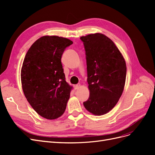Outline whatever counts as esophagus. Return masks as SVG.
I'll return each instance as SVG.
<instances>
[{
	"mask_svg": "<svg viewBox=\"0 0 155 155\" xmlns=\"http://www.w3.org/2000/svg\"><path fill=\"white\" fill-rule=\"evenodd\" d=\"M80 87H81L80 84H78V85H76L74 86V88L76 89V90H78V89H79V88H80Z\"/></svg>",
	"mask_w": 155,
	"mask_h": 155,
	"instance_id": "34e87169",
	"label": "esophagus"
}]
</instances>
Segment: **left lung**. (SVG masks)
Wrapping results in <instances>:
<instances>
[{
    "label": "left lung",
    "instance_id": "1",
    "mask_svg": "<svg viewBox=\"0 0 155 155\" xmlns=\"http://www.w3.org/2000/svg\"><path fill=\"white\" fill-rule=\"evenodd\" d=\"M80 39L86 51L90 91L83 105L93 114L104 115L113 109L122 94L127 73L125 61L114 42L104 34H91Z\"/></svg>",
    "mask_w": 155,
    "mask_h": 155
}]
</instances>
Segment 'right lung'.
Returning a JSON list of instances; mask_svg holds the SVG:
<instances>
[{
	"instance_id": "obj_1",
	"label": "right lung",
	"mask_w": 155,
	"mask_h": 155,
	"mask_svg": "<svg viewBox=\"0 0 155 155\" xmlns=\"http://www.w3.org/2000/svg\"><path fill=\"white\" fill-rule=\"evenodd\" d=\"M72 41L56 35H45L28 50L21 72L22 88L36 112L48 120L62 116L72 87L65 80L61 56Z\"/></svg>"
}]
</instances>
